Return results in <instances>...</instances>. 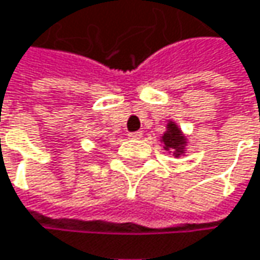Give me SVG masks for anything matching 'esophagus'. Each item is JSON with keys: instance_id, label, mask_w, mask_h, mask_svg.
Returning <instances> with one entry per match:
<instances>
[{"instance_id": "esophagus-1", "label": "esophagus", "mask_w": 260, "mask_h": 260, "mask_svg": "<svg viewBox=\"0 0 260 260\" xmlns=\"http://www.w3.org/2000/svg\"><path fill=\"white\" fill-rule=\"evenodd\" d=\"M141 135H143L141 132H129V134H128V137H129L131 140H138Z\"/></svg>"}]
</instances>
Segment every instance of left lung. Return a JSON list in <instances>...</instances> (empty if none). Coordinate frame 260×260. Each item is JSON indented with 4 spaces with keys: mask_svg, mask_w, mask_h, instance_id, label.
<instances>
[{
    "mask_svg": "<svg viewBox=\"0 0 260 260\" xmlns=\"http://www.w3.org/2000/svg\"><path fill=\"white\" fill-rule=\"evenodd\" d=\"M162 143H164L165 150H171L176 156H180L184 152L186 138L181 134V131L177 128V125L174 122H170L167 125V132L162 135Z\"/></svg>",
    "mask_w": 260,
    "mask_h": 260,
    "instance_id": "obj_1",
    "label": "left lung"
}]
</instances>
